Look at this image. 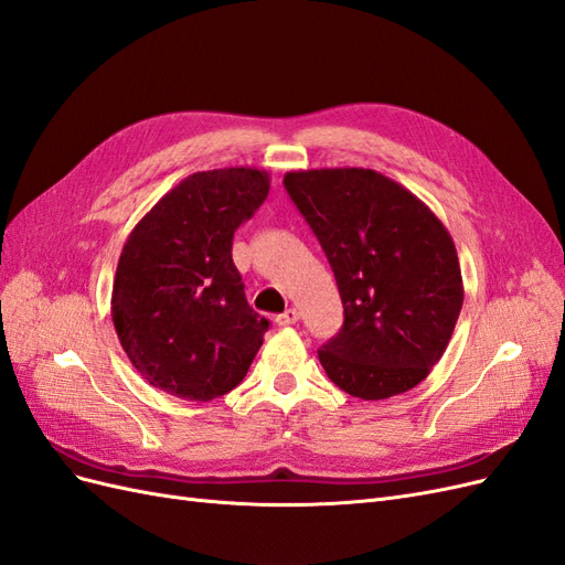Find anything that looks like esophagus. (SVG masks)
Masks as SVG:
<instances>
[{
	"instance_id": "34e87169",
	"label": "esophagus",
	"mask_w": 565,
	"mask_h": 565,
	"mask_svg": "<svg viewBox=\"0 0 565 565\" xmlns=\"http://www.w3.org/2000/svg\"><path fill=\"white\" fill-rule=\"evenodd\" d=\"M299 320V311L297 309H287L285 313H280L278 318H276V322L280 324V328H285V324H295Z\"/></svg>"
}]
</instances>
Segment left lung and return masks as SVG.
Wrapping results in <instances>:
<instances>
[{"label": "left lung", "mask_w": 565, "mask_h": 565, "mask_svg": "<svg viewBox=\"0 0 565 565\" xmlns=\"http://www.w3.org/2000/svg\"><path fill=\"white\" fill-rule=\"evenodd\" d=\"M334 270L344 324L318 351L341 388L398 396L429 377L465 301L443 221L393 179L363 167L299 169L282 179Z\"/></svg>", "instance_id": "1"}]
</instances>
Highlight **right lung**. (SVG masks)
Returning <instances> with one entry per match:
<instances>
[{
	"label": "right lung",
	"mask_w": 565,
	"mask_h": 565,
	"mask_svg": "<svg viewBox=\"0 0 565 565\" xmlns=\"http://www.w3.org/2000/svg\"><path fill=\"white\" fill-rule=\"evenodd\" d=\"M256 167L195 172L158 200L119 254L110 313L141 377L207 403L245 380L268 320L249 309L233 233L268 195Z\"/></svg>",
	"instance_id": "1"
}]
</instances>
